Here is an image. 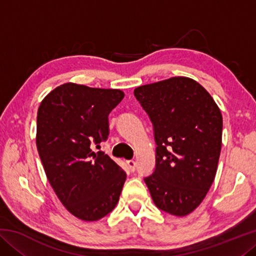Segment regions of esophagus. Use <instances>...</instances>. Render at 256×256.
Returning a JSON list of instances; mask_svg holds the SVG:
<instances>
[{"instance_id":"34e87169","label":"esophagus","mask_w":256,"mask_h":256,"mask_svg":"<svg viewBox=\"0 0 256 256\" xmlns=\"http://www.w3.org/2000/svg\"><path fill=\"white\" fill-rule=\"evenodd\" d=\"M128 168H130V170L134 172V170H136V162H134V160H128Z\"/></svg>"}]
</instances>
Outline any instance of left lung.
I'll return each instance as SVG.
<instances>
[{
	"instance_id": "1",
	"label": "left lung",
	"mask_w": 256,
	"mask_h": 256,
	"mask_svg": "<svg viewBox=\"0 0 256 256\" xmlns=\"http://www.w3.org/2000/svg\"><path fill=\"white\" fill-rule=\"evenodd\" d=\"M154 125L156 167L144 177L160 210L183 216L206 198L222 151V116L196 81L175 76L134 89Z\"/></svg>"
}]
</instances>
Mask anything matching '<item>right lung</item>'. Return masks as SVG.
Wrapping results in <instances>:
<instances>
[{
	"mask_svg": "<svg viewBox=\"0 0 256 256\" xmlns=\"http://www.w3.org/2000/svg\"><path fill=\"white\" fill-rule=\"evenodd\" d=\"M118 89L64 84L40 102L36 144L47 178L62 204L84 222H96L118 204L126 174L100 148L108 115L122 102Z\"/></svg>",
	"mask_w": 256,
	"mask_h": 256,
	"instance_id": "right-lung-1",
	"label": "right lung"
}]
</instances>
